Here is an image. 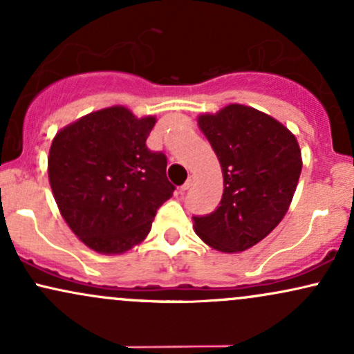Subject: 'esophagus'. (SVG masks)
Returning a JSON list of instances; mask_svg holds the SVG:
<instances>
[{
  "mask_svg": "<svg viewBox=\"0 0 354 354\" xmlns=\"http://www.w3.org/2000/svg\"><path fill=\"white\" fill-rule=\"evenodd\" d=\"M193 181H194V178H193V176H189V178H188V180H186V183H185V185H183V186H181V188H180V193H185V191H186V189H189V186H191V185H193Z\"/></svg>",
  "mask_w": 354,
  "mask_h": 354,
  "instance_id": "34e87169",
  "label": "esophagus"
}]
</instances>
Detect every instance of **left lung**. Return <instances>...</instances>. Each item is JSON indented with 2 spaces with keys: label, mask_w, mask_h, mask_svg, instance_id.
Listing matches in <instances>:
<instances>
[{
  "label": "left lung",
  "mask_w": 354,
  "mask_h": 354,
  "mask_svg": "<svg viewBox=\"0 0 354 354\" xmlns=\"http://www.w3.org/2000/svg\"><path fill=\"white\" fill-rule=\"evenodd\" d=\"M198 126L223 171L218 209L193 216L196 234L221 253L254 246L284 218L301 174L296 136L273 116L245 104L203 113Z\"/></svg>",
  "instance_id": "8db88e82"
}]
</instances>
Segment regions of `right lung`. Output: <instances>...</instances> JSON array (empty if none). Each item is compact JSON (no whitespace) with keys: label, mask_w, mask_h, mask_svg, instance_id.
<instances>
[{"label":"right lung","mask_w":354,"mask_h":354,"mask_svg":"<svg viewBox=\"0 0 354 354\" xmlns=\"http://www.w3.org/2000/svg\"><path fill=\"white\" fill-rule=\"evenodd\" d=\"M156 123L124 106L73 121L53 138L48 178L61 216L89 250L121 254L148 236L173 196L166 156L146 148Z\"/></svg>","instance_id":"right-lung-1"}]
</instances>
